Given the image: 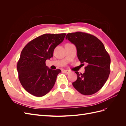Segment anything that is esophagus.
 <instances>
[{"label":"esophagus","mask_w":126,"mask_h":126,"mask_svg":"<svg viewBox=\"0 0 126 126\" xmlns=\"http://www.w3.org/2000/svg\"><path fill=\"white\" fill-rule=\"evenodd\" d=\"M63 72H64V73H66V74H69L70 72L69 70H63Z\"/></svg>","instance_id":"1"}]
</instances>
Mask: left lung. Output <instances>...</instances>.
Instances as JSON below:
<instances>
[{
  "label": "left lung",
  "mask_w": 126,
  "mask_h": 126,
  "mask_svg": "<svg viewBox=\"0 0 126 126\" xmlns=\"http://www.w3.org/2000/svg\"><path fill=\"white\" fill-rule=\"evenodd\" d=\"M66 39L76 46L81 63L87 64L83 74L75 72L77 79L72 85L82 94H95L105 85L110 72V57L104 44L94 36L80 32L68 33Z\"/></svg>",
  "instance_id": "left-lung-1"
}]
</instances>
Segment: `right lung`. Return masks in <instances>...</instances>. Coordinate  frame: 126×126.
<instances>
[{
    "label": "right lung",
    "instance_id": "obj_1",
    "mask_svg": "<svg viewBox=\"0 0 126 126\" xmlns=\"http://www.w3.org/2000/svg\"><path fill=\"white\" fill-rule=\"evenodd\" d=\"M66 33H46L33 39L21 51L17 64L18 78L24 88L36 97L48 94L62 70H52L46 61L53 56L55 48L63 41Z\"/></svg>",
    "mask_w": 126,
    "mask_h": 126
}]
</instances>
